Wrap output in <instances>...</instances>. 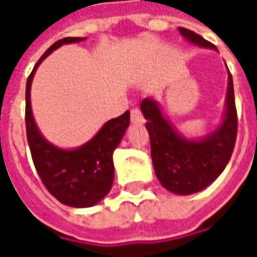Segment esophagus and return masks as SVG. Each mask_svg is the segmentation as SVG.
<instances>
[{
  "label": "esophagus",
  "mask_w": 257,
  "mask_h": 257,
  "mask_svg": "<svg viewBox=\"0 0 257 257\" xmlns=\"http://www.w3.org/2000/svg\"><path fill=\"white\" fill-rule=\"evenodd\" d=\"M131 121L134 123H143L145 122V118L142 115V112H140L139 108H134L132 111H131Z\"/></svg>",
  "instance_id": "obj_1"
}]
</instances>
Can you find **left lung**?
Instances as JSON below:
<instances>
[{
	"label": "left lung",
	"instance_id": "1",
	"mask_svg": "<svg viewBox=\"0 0 257 257\" xmlns=\"http://www.w3.org/2000/svg\"><path fill=\"white\" fill-rule=\"evenodd\" d=\"M178 30L190 44L217 52L215 45L194 31L183 27ZM140 110L147 121L154 171L164 189L178 195H190L206 189L219 178L231 158L237 138V110L230 71L221 121L205 136L187 138L179 132L154 97H146Z\"/></svg>",
	"mask_w": 257,
	"mask_h": 257
}]
</instances>
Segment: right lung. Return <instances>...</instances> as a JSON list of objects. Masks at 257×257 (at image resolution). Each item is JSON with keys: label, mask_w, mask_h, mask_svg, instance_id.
I'll return each instance as SVG.
<instances>
[{"label": "right lung", "mask_w": 257, "mask_h": 257, "mask_svg": "<svg viewBox=\"0 0 257 257\" xmlns=\"http://www.w3.org/2000/svg\"><path fill=\"white\" fill-rule=\"evenodd\" d=\"M86 37H67L55 42L33 68L26 84V131L33 162L42 183L62 204L73 208H89L99 204L114 182L112 153L129 126V111L103 123L96 135L74 149L55 146L38 129L31 110V84L37 68L62 45L85 41Z\"/></svg>", "instance_id": "add662e5"}]
</instances>
